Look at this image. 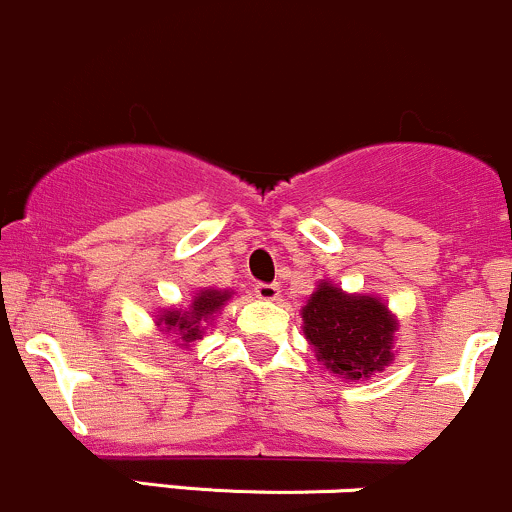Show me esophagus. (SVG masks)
Here are the masks:
<instances>
[{"mask_svg":"<svg viewBox=\"0 0 512 512\" xmlns=\"http://www.w3.org/2000/svg\"><path fill=\"white\" fill-rule=\"evenodd\" d=\"M255 297L262 299V301H277L279 299V284L257 282L255 284Z\"/></svg>","mask_w":512,"mask_h":512,"instance_id":"1","label":"esophagus"}]
</instances>
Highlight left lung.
I'll list each match as a JSON object with an SVG mask.
<instances>
[{"mask_svg":"<svg viewBox=\"0 0 512 512\" xmlns=\"http://www.w3.org/2000/svg\"><path fill=\"white\" fill-rule=\"evenodd\" d=\"M301 321L316 360L346 380L370 378L395 358L397 319L378 297L346 294L321 282L301 309Z\"/></svg>","mask_w":512,"mask_h":512,"instance_id":"8db88e82","label":"left lung"}]
</instances>
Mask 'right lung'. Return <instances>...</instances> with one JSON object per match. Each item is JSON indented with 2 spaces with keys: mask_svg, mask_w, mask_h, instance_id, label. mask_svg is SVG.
<instances>
[{
  "mask_svg": "<svg viewBox=\"0 0 512 512\" xmlns=\"http://www.w3.org/2000/svg\"><path fill=\"white\" fill-rule=\"evenodd\" d=\"M233 297L228 289H201L186 309H164L157 316L159 331L174 333L179 346H193L198 338H203V331L211 324L213 316L223 309V304Z\"/></svg>",
  "mask_w": 512,
  "mask_h": 512,
  "instance_id": "right-lung-1",
  "label": "right lung"
}]
</instances>
